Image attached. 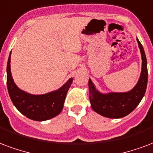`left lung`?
<instances>
[{
    "instance_id": "1",
    "label": "left lung",
    "mask_w": 153,
    "mask_h": 153,
    "mask_svg": "<svg viewBox=\"0 0 153 153\" xmlns=\"http://www.w3.org/2000/svg\"><path fill=\"white\" fill-rule=\"evenodd\" d=\"M142 58V68L140 79L134 88L126 92L102 93L98 91L91 79L88 80L89 97L91 107L94 111L103 117L121 118L131 114L143 99L148 84L147 59L143 48L140 40L136 39Z\"/></svg>"
}]
</instances>
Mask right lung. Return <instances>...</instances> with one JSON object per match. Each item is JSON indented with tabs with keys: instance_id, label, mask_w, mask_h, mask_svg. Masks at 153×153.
Instances as JSON below:
<instances>
[{
	"instance_id": "obj_1",
	"label": "right lung",
	"mask_w": 153,
	"mask_h": 153,
	"mask_svg": "<svg viewBox=\"0 0 153 153\" xmlns=\"http://www.w3.org/2000/svg\"><path fill=\"white\" fill-rule=\"evenodd\" d=\"M10 56L7 62V88L13 105L22 114L34 121H46L56 117L62 111L65 97L73 78L55 91L41 95H33L21 90L14 82L10 69Z\"/></svg>"
}]
</instances>
